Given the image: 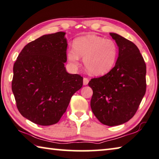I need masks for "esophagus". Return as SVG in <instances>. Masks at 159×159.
Masks as SVG:
<instances>
[{"label": "esophagus", "mask_w": 159, "mask_h": 159, "mask_svg": "<svg viewBox=\"0 0 159 159\" xmlns=\"http://www.w3.org/2000/svg\"><path fill=\"white\" fill-rule=\"evenodd\" d=\"M89 83V79L88 78H84L83 79V85H87Z\"/></svg>", "instance_id": "esophagus-1"}]
</instances>
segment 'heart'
<instances>
[{
	"mask_svg": "<svg viewBox=\"0 0 159 159\" xmlns=\"http://www.w3.org/2000/svg\"><path fill=\"white\" fill-rule=\"evenodd\" d=\"M118 47L113 40L96 34L79 37L74 43V48L67 51V59L72 67L79 65L80 57H83L86 70L94 76L107 74L116 63Z\"/></svg>",
	"mask_w": 159,
	"mask_h": 159,
	"instance_id": "heart-1",
	"label": "heart"
}]
</instances>
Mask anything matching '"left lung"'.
Masks as SVG:
<instances>
[{"label":"left lung","mask_w":159,"mask_h":159,"mask_svg":"<svg viewBox=\"0 0 159 159\" xmlns=\"http://www.w3.org/2000/svg\"><path fill=\"white\" fill-rule=\"evenodd\" d=\"M119 48L115 67L108 74L91 79L90 106L100 122L113 126L134 116L146 92V65L136 45L111 33Z\"/></svg>","instance_id":"left-lung-1"}]
</instances>
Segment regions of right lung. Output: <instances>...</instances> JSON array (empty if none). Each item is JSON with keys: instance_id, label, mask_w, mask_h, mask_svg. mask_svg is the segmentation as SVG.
<instances>
[{"instance_id": "obj_1", "label": "right lung", "mask_w": 159, "mask_h": 159, "mask_svg": "<svg viewBox=\"0 0 159 159\" xmlns=\"http://www.w3.org/2000/svg\"><path fill=\"white\" fill-rule=\"evenodd\" d=\"M65 33L44 34L23 48L13 67L11 89L23 117L37 125L59 122L83 77L66 71Z\"/></svg>"}]
</instances>
